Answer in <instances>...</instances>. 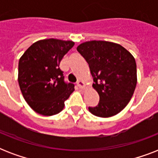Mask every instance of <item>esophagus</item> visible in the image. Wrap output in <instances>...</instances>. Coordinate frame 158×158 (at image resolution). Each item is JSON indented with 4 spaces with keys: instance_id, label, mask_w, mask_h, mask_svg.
Returning a JSON list of instances; mask_svg holds the SVG:
<instances>
[{
    "instance_id": "obj_1",
    "label": "esophagus",
    "mask_w": 158,
    "mask_h": 158,
    "mask_svg": "<svg viewBox=\"0 0 158 158\" xmlns=\"http://www.w3.org/2000/svg\"><path fill=\"white\" fill-rule=\"evenodd\" d=\"M77 86L79 87V89H83L85 87V84H84V82L82 81V80H79V81L77 82Z\"/></svg>"
}]
</instances>
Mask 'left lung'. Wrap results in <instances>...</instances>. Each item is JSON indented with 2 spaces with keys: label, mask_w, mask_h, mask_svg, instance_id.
Returning a JSON list of instances; mask_svg holds the SVG:
<instances>
[{
  "label": "left lung",
  "mask_w": 158,
  "mask_h": 158,
  "mask_svg": "<svg viewBox=\"0 0 158 158\" xmlns=\"http://www.w3.org/2000/svg\"><path fill=\"white\" fill-rule=\"evenodd\" d=\"M77 51L86 60L99 95L96 106L89 107L93 115L110 117L120 112L132 98L137 84L135 57L120 44L106 41H89Z\"/></svg>",
  "instance_id": "1"
}]
</instances>
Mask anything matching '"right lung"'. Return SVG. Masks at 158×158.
I'll return each mask as SVG.
<instances>
[{
    "mask_svg": "<svg viewBox=\"0 0 158 158\" xmlns=\"http://www.w3.org/2000/svg\"><path fill=\"white\" fill-rule=\"evenodd\" d=\"M74 45L72 41L43 39L32 44L20 57L19 85L27 103L38 114L53 115L61 111L74 92V85L64 81L59 67Z\"/></svg>",
    "mask_w": 158,
    "mask_h": 158,
    "instance_id": "right-lung-1",
    "label": "right lung"
}]
</instances>
